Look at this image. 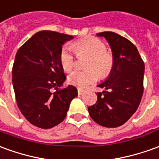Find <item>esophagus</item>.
I'll list each match as a JSON object with an SVG mask.
<instances>
[{
    "mask_svg": "<svg viewBox=\"0 0 159 159\" xmlns=\"http://www.w3.org/2000/svg\"><path fill=\"white\" fill-rule=\"evenodd\" d=\"M84 92H85V91L83 90V89H80V88L77 89V93H78V95H83Z\"/></svg>",
    "mask_w": 159,
    "mask_h": 159,
    "instance_id": "34e87169",
    "label": "esophagus"
}]
</instances>
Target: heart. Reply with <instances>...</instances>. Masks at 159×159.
<instances>
[{
    "instance_id": "heart-1",
    "label": "heart",
    "mask_w": 159,
    "mask_h": 159,
    "mask_svg": "<svg viewBox=\"0 0 159 159\" xmlns=\"http://www.w3.org/2000/svg\"><path fill=\"white\" fill-rule=\"evenodd\" d=\"M71 48L78 56H88L85 63L88 70H76L68 76L69 83L72 85L79 88L87 87L98 79V74L101 76H106L111 71L114 64L113 55L106 51L105 44L97 38L87 37L76 40L72 44ZM59 61L65 72L71 71L75 67V58L68 46L62 49Z\"/></svg>"
}]
</instances>
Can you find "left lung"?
Instances as JSON below:
<instances>
[{
  "label": "left lung",
  "instance_id": "obj_1",
  "mask_svg": "<svg viewBox=\"0 0 159 159\" xmlns=\"http://www.w3.org/2000/svg\"><path fill=\"white\" fill-rule=\"evenodd\" d=\"M106 39L114 64L108 76L97 87V102L88 107L92 120L105 127H117L136 112L143 95L145 64L136 46L126 38L112 32L96 34Z\"/></svg>",
  "mask_w": 159,
  "mask_h": 159
}]
</instances>
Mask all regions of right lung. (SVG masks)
I'll return each instance as SVG.
<instances>
[{
	"label": "right lung",
	"mask_w": 159,
	"mask_h": 159,
	"mask_svg": "<svg viewBox=\"0 0 159 159\" xmlns=\"http://www.w3.org/2000/svg\"><path fill=\"white\" fill-rule=\"evenodd\" d=\"M73 38L40 31L16 53L12 71L16 102L24 117L38 127L48 129L61 123L77 96V89L72 85L58 89L66 80L59 61L62 45Z\"/></svg>",
	"instance_id": "add662e5"
}]
</instances>
